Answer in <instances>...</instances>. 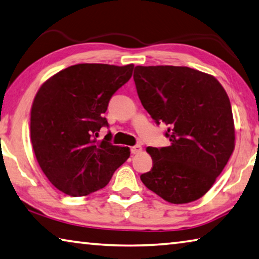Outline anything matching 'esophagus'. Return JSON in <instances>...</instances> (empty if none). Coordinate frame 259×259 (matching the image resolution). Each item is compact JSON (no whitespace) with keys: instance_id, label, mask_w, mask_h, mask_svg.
<instances>
[{"instance_id":"esophagus-1","label":"esophagus","mask_w":259,"mask_h":259,"mask_svg":"<svg viewBox=\"0 0 259 259\" xmlns=\"http://www.w3.org/2000/svg\"><path fill=\"white\" fill-rule=\"evenodd\" d=\"M141 151H142V147L140 146V144H137V146L131 148V152H132L133 155H138V153H140Z\"/></svg>"}]
</instances>
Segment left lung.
<instances>
[{
    "label": "left lung",
    "mask_w": 259,
    "mask_h": 259,
    "mask_svg": "<svg viewBox=\"0 0 259 259\" xmlns=\"http://www.w3.org/2000/svg\"><path fill=\"white\" fill-rule=\"evenodd\" d=\"M134 81L142 106L167 126L170 146L148 147L153 166L140 178L171 203L201 198L234 149L230 99L215 77L189 67L137 66Z\"/></svg>",
    "instance_id": "obj_1"
}]
</instances>
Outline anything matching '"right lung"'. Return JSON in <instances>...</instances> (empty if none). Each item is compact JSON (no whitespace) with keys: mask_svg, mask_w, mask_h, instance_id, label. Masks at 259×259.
<instances>
[{"mask_svg":"<svg viewBox=\"0 0 259 259\" xmlns=\"http://www.w3.org/2000/svg\"><path fill=\"white\" fill-rule=\"evenodd\" d=\"M133 65L79 63L40 86L30 113L31 144L43 173L54 187L81 197L106 187L130 157L127 147L113 146L104 112L118 89L132 77Z\"/></svg>","mask_w":259,"mask_h":259,"instance_id":"add662e5","label":"right lung"}]
</instances>
